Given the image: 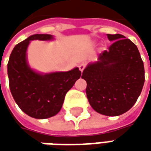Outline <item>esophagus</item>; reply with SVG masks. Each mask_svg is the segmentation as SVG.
<instances>
[{"mask_svg":"<svg viewBox=\"0 0 151 151\" xmlns=\"http://www.w3.org/2000/svg\"><path fill=\"white\" fill-rule=\"evenodd\" d=\"M79 69L81 70V72H82L84 69H85V64H81V65H79Z\"/></svg>","mask_w":151,"mask_h":151,"instance_id":"esophagus-1","label":"esophagus"}]
</instances>
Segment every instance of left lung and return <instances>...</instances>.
<instances>
[{"instance_id": "obj_1", "label": "left lung", "mask_w": 151, "mask_h": 151, "mask_svg": "<svg viewBox=\"0 0 151 151\" xmlns=\"http://www.w3.org/2000/svg\"><path fill=\"white\" fill-rule=\"evenodd\" d=\"M113 43L82 72L86 93L92 108L109 116H120L136 103L145 82V69L139 51L120 34H107Z\"/></svg>"}]
</instances>
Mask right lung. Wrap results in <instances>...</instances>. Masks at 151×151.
<instances>
[{
    "mask_svg": "<svg viewBox=\"0 0 151 151\" xmlns=\"http://www.w3.org/2000/svg\"><path fill=\"white\" fill-rule=\"evenodd\" d=\"M52 39L51 35L47 34L28 37L14 47L7 65L9 88L16 104L27 115L36 119H46L58 113L66 93L82 74L78 68L45 74L30 68L27 61L30 41Z\"/></svg>",
    "mask_w": 151,
    "mask_h": 151,
    "instance_id": "add662e5",
    "label": "right lung"
}]
</instances>
